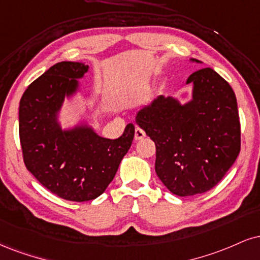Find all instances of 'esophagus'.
<instances>
[{
	"label": "esophagus",
	"instance_id": "1",
	"mask_svg": "<svg viewBox=\"0 0 260 260\" xmlns=\"http://www.w3.org/2000/svg\"><path fill=\"white\" fill-rule=\"evenodd\" d=\"M144 137H145V132H144L142 128L137 127L136 131H134V139L140 140V139H143Z\"/></svg>",
	"mask_w": 260,
	"mask_h": 260
}]
</instances>
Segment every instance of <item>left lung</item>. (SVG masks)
<instances>
[{
	"label": "left lung",
	"mask_w": 260,
	"mask_h": 260,
	"mask_svg": "<svg viewBox=\"0 0 260 260\" xmlns=\"http://www.w3.org/2000/svg\"><path fill=\"white\" fill-rule=\"evenodd\" d=\"M186 83L193 84L191 102L181 105L161 95L136 117L156 145V174L177 196L214 187L241 150L239 110L230 84L211 68L195 71Z\"/></svg>",
	"instance_id": "left-lung-1"
}]
</instances>
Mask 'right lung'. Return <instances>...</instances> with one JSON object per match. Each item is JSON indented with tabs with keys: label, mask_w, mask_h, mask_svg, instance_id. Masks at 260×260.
Wrapping results in <instances>:
<instances>
[{
	"label": "right lung",
	"mask_w": 260,
	"mask_h": 260,
	"mask_svg": "<svg viewBox=\"0 0 260 260\" xmlns=\"http://www.w3.org/2000/svg\"><path fill=\"white\" fill-rule=\"evenodd\" d=\"M88 70L83 62H57L27 87L19 104V137L26 170L46 189L68 201L94 200L114 179L134 138L128 123L117 139L92 128L61 131L57 115Z\"/></svg>",
	"instance_id": "right-lung-1"
}]
</instances>
